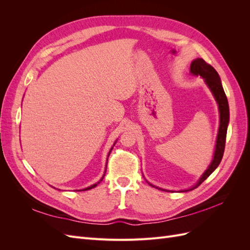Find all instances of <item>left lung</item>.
<instances>
[{
  "label": "left lung",
  "mask_w": 250,
  "mask_h": 250,
  "mask_svg": "<svg viewBox=\"0 0 250 250\" xmlns=\"http://www.w3.org/2000/svg\"><path fill=\"white\" fill-rule=\"evenodd\" d=\"M190 71L193 75H196V76H198L199 75V76L203 77L204 80H206V83L215 97L219 106V111H220V125H219V131H218V137L216 142V150H215L213 162L210 163L208 169L203 173V175L200 177L199 181L196 184V186L190 188L191 191L199 187L203 181L215 171V169L218 167L219 164H220L222 160L224 148H225V142H226V133H228V125L229 122V108L228 98H226L224 89L222 87L220 77H219V74L213 66L204 62L202 58H197L191 63Z\"/></svg>",
  "instance_id": "8db88e82"
}]
</instances>
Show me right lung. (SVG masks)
<instances>
[{
    "instance_id": "right-lung-1",
    "label": "right lung",
    "mask_w": 250,
    "mask_h": 250,
    "mask_svg": "<svg viewBox=\"0 0 250 250\" xmlns=\"http://www.w3.org/2000/svg\"><path fill=\"white\" fill-rule=\"evenodd\" d=\"M113 145H115V144H113ZM111 150H112V148L110 149V151H111ZM110 151H109V153H110ZM109 153H108V156H109ZM103 177H104V175H103ZM103 177H102V179H103ZM102 179H101V180H102ZM101 180H100V181H101ZM100 181H99V183H100ZM99 183H98V184H99ZM96 186H97V184H95V185H93V186H90V187H88V188H84V190H82V191H86V190H90V188H95Z\"/></svg>"
}]
</instances>
